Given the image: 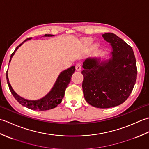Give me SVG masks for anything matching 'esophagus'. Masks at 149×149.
I'll return each instance as SVG.
<instances>
[{
    "label": "esophagus",
    "mask_w": 149,
    "mask_h": 149,
    "mask_svg": "<svg viewBox=\"0 0 149 149\" xmlns=\"http://www.w3.org/2000/svg\"><path fill=\"white\" fill-rule=\"evenodd\" d=\"M75 69H76L77 71H80L81 70V65L80 63H77L76 65H75Z\"/></svg>",
    "instance_id": "esophagus-1"
}]
</instances>
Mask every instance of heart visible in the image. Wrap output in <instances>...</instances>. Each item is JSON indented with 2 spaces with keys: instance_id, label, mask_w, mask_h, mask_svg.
<instances>
[{
  "instance_id": "heart-1",
  "label": "heart",
  "mask_w": 149,
  "mask_h": 149,
  "mask_svg": "<svg viewBox=\"0 0 149 149\" xmlns=\"http://www.w3.org/2000/svg\"><path fill=\"white\" fill-rule=\"evenodd\" d=\"M88 42H90V40H89V41H88Z\"/></svg>"
}]
</instances>
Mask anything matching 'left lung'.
<instances>
[{"label": "left lung", "mask_w": 149, "mask_h": 149, "mask_svg": "<svg viewBox=\"0 0 149 149\" xmlns=\"http://www.w3.org/2000/svg\"><path fill=\"white\" fill-rule=\"evenodd\" d=\"M102 36L112 47V58L101 62L97 58L85 60L82 86L88 104L109 108L124 102L130 95L136 81L137 67L130 45L111 33Z\"/></svg>", "instance_id": "8db88e82"}]
</instances>
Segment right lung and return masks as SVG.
Segmentation results:
<instances>
[{
  "instance_id": "right-lung-1",
  "label": "right lung",
  "mask_w": 149,
  "mask_h": 149,
  "mask_svg": "<svg viewBox=\"0 0 149 149\" xmlns=\"http://www.w3.org/2000/svg\"><path fill=\"white\" fill-rule=\"evenodd\" d=\"M52 34H45V36H52ZM31 38H28L24 42L20 44L15 49V51L11 54V56L9 59V62L11 61V58L14 55L16 50H17L19 47H20L22 44L27 40H31ZM75 70V66H72L70 68L65 70L59 74V77L57 79L54 86L52 88L50 92L45 97H44L42 99L37 100H29L25 99L24 98L20 97L15 93V91L13 90L10 83L9 82L8 76V72H6V79H7V83L9 90H10L11 93L13 95L15 98L18 102L20 103L21 105L27 107L30 109L36 110V111H46L50 109L54 108L59 104L61 102L62 99L64 97L66 87L68 86V84L70 83L71 80L72 75L74 74Z\"/></svg>"
}]
</instances>
